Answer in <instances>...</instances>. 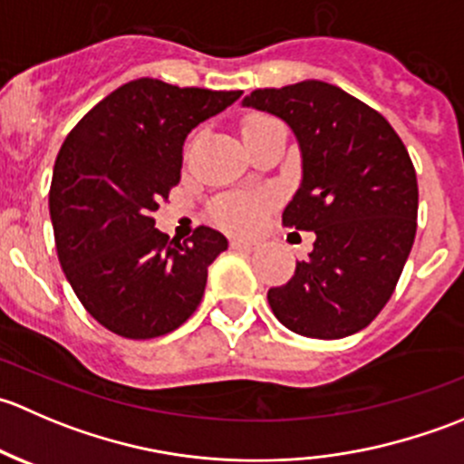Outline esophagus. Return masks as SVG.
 I'll return each mask as SVG.
<instances>
[{
  "instance_id": "1",
  "label": "esophagus",
  "mask_w": 464,
  "mask_h": 464,
  "mask_svg": "<svg viewBox=\"0 0 464 464\" xmlns=\"http://www.w3.org/2000/svg\"><path fill=\"white\" fill-rule=\"evenodd\" d=\"M231 246H233V249L254 251L256 249V242L254 240H240V237H236V240H231Z\"/></svg>"
}]
</instances>
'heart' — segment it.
<instances>
[{
	"label": "heart",
	"instance_id": "1",
	"mask_svg": "<svg viewBox=\"0 0 464 464\" xmlns=\"http://www.w3.org/2000/svg\"><path fill=\"white\" fill-rule=\"evenodd\" d=\"M260 121H266V119L246 121L242 132L249 130L251 125L260 123ZM265 208H266V199L262 198H231L219 202L218 208H215V218H218V222L222 224V227L236 228V231H246V228L256 227V224L260 222Z\"/></svg>",
	"mask_w": 464,
	"mask_h": 464
}]
</instances>
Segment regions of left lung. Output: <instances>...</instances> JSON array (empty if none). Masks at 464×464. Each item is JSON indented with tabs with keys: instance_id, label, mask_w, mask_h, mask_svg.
Wrapping results in <instances>:
<instances>
[{
	"instance_id": "left-lung-1",
	"label": "left lung",
	"mask_w": 464,
	"mask_h": 464,
	"mask_svg": "<svg viewBox=\"0 0 464 464\" xmlns=\"http://www.w3.org/2000/svg\"><path fill=\"white\" fill-rule=\"evenodd\" d=\"M242 105L278 116L296 134L303 181L283 224L316 236L292 280L266 294L271 312L310 339L363 330L395 292L415 240L409 150L377 110L321 81L256 89Z\"/></svg>"
}]
</instances>
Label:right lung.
I'll list each match as a JSON object with an SVG mask.
<instances>
[{"instance_id":"right-lung-1","label":"right lung","mask_w":464,"mask_h":464,"mask_svg":"<svg viewBox=\"0 0 464 464\" xmlns=\"http://www.w3.org/2000/svg\"><path fill=\"white\" fill-rule=\"evenodd\" d=\"M240 96L139 78L64 139L49 190L58 260L82 307L114 334L154 339L198 310L227 237L198 227L188 240H170L152 210L179 184L190 130Z\"/></svg>"}]
</instances>
